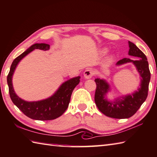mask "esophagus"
<instances>
[{"label": "esophagus", "mask_w": 157, "mask_h": 157, "mask_svg": "<svg viewBox=\"0 0 157 157\" xmlns=\"http://www.w3.org/2000/svg\"><path fill=\"white\" fill-rule=\"evenodd\" d=\"M94 75V72L90 69H88L84 72V76L86 79H90Z\"/></svg>", "instance_id": "obj_1"}]
</instances>
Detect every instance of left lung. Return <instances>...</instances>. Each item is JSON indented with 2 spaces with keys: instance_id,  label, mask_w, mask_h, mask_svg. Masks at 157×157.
<instances>
[{
  "instance_id": "left-lung-1",
  "label": "left lung",
  "mask_w": 157,
  "mask_h": 157,
  "mask_svg": "<svg viewBox=\"0 0 157 157\" xmlns=\"http://www.w3.org/2000/svg\"><path fill=\"white\" fill-rule=\"evenodd\" d=\"M129 43L128 54L138 59L132 60L129 58H123L117 62L120 65L127 62H132L135 65L141 77L140 88L132 95L125 96L115 101H108L106 94L109 89V86L103 79H95L97 85L95 93V101L98 109L107 117L115 119H126L135 115L142 104L146 101L148 93V87L150 80V71L147 58L145 54L131 42Z\"/></svg>"
}]
</instances>
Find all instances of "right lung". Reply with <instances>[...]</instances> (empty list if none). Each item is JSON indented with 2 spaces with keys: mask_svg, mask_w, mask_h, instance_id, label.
I'll use <instances>...</instances> for the list:
<instances>
[{
  "mask_svg": "<svg viewBox=\"0 0 157 157\" xmlns=\"http://www.w3.org/2000/svg\"><path fill=\"white\" fill-rule=\"evenodd\" d=\"M49 44L44 43L33 44L21 55L14 59L7 75V84L11 101L25 115L36 120H53L61 116L69 106L71 94L80 81V77H76L69 79L62 84L53 96L42 101L28 102L22 100L16 95L13 88L11 78L17 64L25 56L33 50L41 49L46 51L49 49Z\"/></svg>",
  "mask_w": 157,
  "mask_h": 157,
  "instance_id": "right-lung-1",
  "label": "right lung"
}]
</instances>
